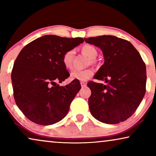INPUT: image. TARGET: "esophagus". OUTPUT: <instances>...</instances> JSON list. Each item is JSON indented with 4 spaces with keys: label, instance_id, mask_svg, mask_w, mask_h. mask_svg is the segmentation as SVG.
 Segmentation results:
<instances>
[{
    "label": "esophagus",
    "instance_id": "1",
    "mask_svg": "<svg viewBox=\"0 0 156 156\" xmlns=\"http://www.w3.org/2000/svg\"><path fill=\"white\" fill-rule=\"evenodd\" d=\"M80 84H81V86H82V87H85L87 86V84L84 82H81Z\"/></svg>",
    "mask_w": 156,
    "mask_h": 156
}]
</instances>
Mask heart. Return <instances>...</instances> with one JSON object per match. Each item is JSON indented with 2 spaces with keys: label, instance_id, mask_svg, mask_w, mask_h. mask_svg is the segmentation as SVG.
Segmentation results:
<instances>
[{
  "label": "heart",
  "instance_id": "1",
  "mask_svg": "<svg viewBox=\"0 0 156 156\" xmlns=\"http://www.w3.org/2000/svg\"><path fill=\"white\" fill-rule=\"evenodd\" d=\"M82 52L86 56L91 59V63L94 62V59L97 56V50L91 44H84L82 48ZM74 55V50H69L65 52L62 55V63L67 69H71L72 65V59ZM94 72L93 69H88L85 70H74L71 73V79L74 80L85 82L89 80L94 75Z\"/></svg>",
  "mask_w": 156,
  "mask_h": 156
}]
</instances>
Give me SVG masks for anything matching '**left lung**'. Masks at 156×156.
Wrapping results in <instances>:
<instances>
[{"label":"left lung","instance_id":"left-lung-1","mask_svg":"<svg viewBox=\"0 0 156 156\" xmlns=\"http://www.w3.org/2000/svg\"><path fill=\"white\" fill-rule=\"evenodd\" d=\"M102 50L104 65L94 76L106 84L89 82V110L108 124L124 121L134 114L146 93V68L139 52L127 40L112 35L84 38Z\"/></svg>","mask_w":156,"mask_h":156}]
</instances>
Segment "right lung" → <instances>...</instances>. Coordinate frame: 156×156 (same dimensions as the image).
<instances>
[{
    "mask_svg": "<svg viewBox=\"0 0 156 156\" xmlns=\"http://www.w3.org/2000/svg\"><path fill=\"white\" fill-rule=\"evenodd\" d=\"M84 42L82 37L48 35L25 45L12 69L13 96L17 106L29 120L52 125L67 114L72 100L81 89L73 80L65 87L57 84L69 76L62 55Z\"/></svg>",
    "mask_w": 156,
    "mask_h": 156,
    "instance_id": "obj_1",
    "label": "right lung"
}]
</instances>
